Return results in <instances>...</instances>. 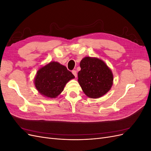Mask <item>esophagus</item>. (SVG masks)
<instances>
[{
    "label": "esophagus",
    "mask_w": 151,
    "mask_h": 151,
    "mask_svg": "<svg viewBox=\"0 0 151 151\" xmlns=\"http://www.w3.org/2000/svg\"><path fill=\"white\" fill-rule=\"evenodd\" d=\"M72 74H74V76L76 77H77V72H76V70H72Z\"/></svg>",
    "instance_id": "1"
}]
</instances>
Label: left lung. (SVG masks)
Masks as SVG:
<instances>
[{
  "mask_svg": "<svg viewBox=\"0 0 151 151\" xmlns=\"http://www.w3.org/2000/svg\"><path fill=\"white\" fill-rule=\"evenodd\" d=\"M78 82L87 96L98 98L110 90L113 85V73L101 59L86 57L80 63Z\"/></svg>",
  "mask_w": 151,
  "mask_h": 151,
  "instance_id": "left-lung-1",
  "label": "left lung"
}]
</instances>
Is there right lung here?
Here are the masks:
<instances>
[{
	"mask_svg": "<svg viewBox=\"0 0 151 151\" xmlns=\"http://www.w3.org/2000/svg\"><path fill=\"white\" fill-rule=\"evenodd\" d=\"M75 78L65 66L57 62H51L41 67L35 77V86L44 96L55 98L70 80Z\"/></svg>",
	"mask_w": 151,
	"mask_h": 151,
	"instance_id": "right-lung-1",
	"label": "right lung"
}]
</instances>
